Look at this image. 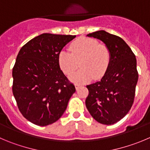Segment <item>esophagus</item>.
Instances as JSON below:
<instances>
[{
	"label": "esophagus",
	"mask_w": 150,
	"mask_h": 150,
	"mask_svg": "<svg viewBox=\"0 0 150 150\" xmlns=\"http://www.w3.org/2000/svg\"><path fill=\"white\" fill-rule=\"evenodd\" d=\"M81 86V85H80V84H75V89H76V90H78V89H79L80 87Z\"/></svg>",
	"instance_id": "esophagus-1"
}]
</instances>
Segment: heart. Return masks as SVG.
Masks as SVG:
<instances>
[{
  "label": "heart",
  "mask_w": 150,
  "mask_h": 150,
  "mask_svg": "<svg viewBox=\"0 0 150 150\" xmlns=\"http://www.w3.org/2000/svg\"><path fill=\"white\" fill-rule=\"evenodd\" d=\"M70 52L61 50L58 54V64L65 75H70L80 62L81 69L69 77L71 81L84 83L93 77L100 79L103 76L111 60L108 47L90 38H80L69 47Z\"/></svg>",
  "instance_id": "b5f03b06"
}]
</instances>
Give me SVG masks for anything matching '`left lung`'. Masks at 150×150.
Instances as JSON below:
<instances>
[{"label": "left lung", "mask_w": 150, "mask_h": 150, "mask_svg": "<svg viewBox=\"0 0 150 150\" xmlns=\"http://www.w3.org/2000/svg\"><path fill=\"white\" fill-rule=\"evenodd\" d=\"M88 37L101 40L110 50L111 60L100 81L86 86V107L96 121L112 125L128 113L135 98L138 80L135 55L121 38L100 30Z\"/></svg>", "instance_id": "left-lung-1"}]
</instances>
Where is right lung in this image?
Returning a JSON list of instances; mask_svg holds the SVG:
<instances>
[{
    "mask_svg": "<svg viewBox=\"0 0 150 150\" xmlns=\"http://www.w3.org/2000/svg\"><path fill=\"white\" fill-rule=\"evenodd\" d=\"M75 35L43 33L22 47L12 69V92L23 117L38 126L58 121L75 87L58 64V54Z\"/></svg>",
    "mask_w": 150,
    "mask_h": 150,
    "instance_id": "add662e5",
    "label": "right lung"
}]
</instances>
